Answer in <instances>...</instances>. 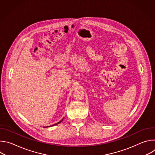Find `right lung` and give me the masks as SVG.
I'll use <instances>...</instances> for the list:
<instances>
[{
    "mask_svg": "<svg viewBox=\"0 0 155 155\" xmlns=\"http://www.w3.org/2000/svg\"><path fill=\"white\" fill-rule=\"evenodd\" d=\"M63 119H64V118H63ZM63 119H62V120H61L60 121H59L58 123H55V124H53V125H51V126H55V125H56V124H59L60 123H61V122L62 121ZM49 127V126H47V127L46 126V127Z\"/></svg>",
    "mask_w": 155,
    "mask_h": 155,
    "instance_id": "1",
    "label": "right lung"
}]
</instances>
